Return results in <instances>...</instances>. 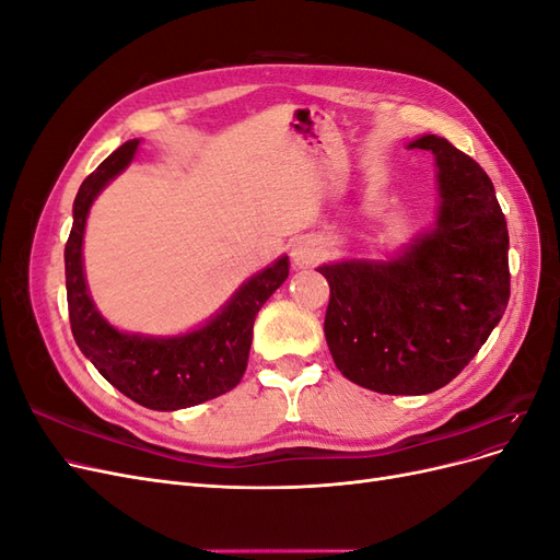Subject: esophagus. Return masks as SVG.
Listing matches in <instances>:
<instances>
[{"label":"esophagus","mask_w":560,"mask_h":560,"mask_svg":"<svg viewBox=\"0 0 560 560\" xmlns=\"http://www.w3.org/2000/svg\"><path fill=\"white\" fill-rule=\"evenodd\" d=\"M290 254H292L294 266L306 268V266H311V264H315L319 259V247L311 238H296L290 245Z\"/></svg>","instance_id":"obj_1"}]
</instances>
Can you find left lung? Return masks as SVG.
<instances>
[{"mask_svg":"<svg viewBox=\"0 0 560 560\" xmlns=\"http://www.w3.org/2000/svg\"><path fill=\"white\" fill-rule=\"evenodd\" d=\"M436 165L434 224L389 259H341L329 282L325 336L341 374L383 395L451 383L498 327L510 301V233L493 182L439 135H420Z\"/></svg>","mask_w":560,"mask_h":560,"instance_id":"8db88e82","label":"left lung"}]
</instances>
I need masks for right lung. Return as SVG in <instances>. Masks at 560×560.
I'll list each match as a JSON object with an SVG mask.
<instances>
[{
  "mask_svg": "<svg viewBox=\"0 0 560 560\" xmlns=\"http://www.w3.org/2000/svg\"><path fill=\"white\" fill-rule=\"evenodd\" d=\"M140 140L118 147L79 186L74 222L65 245V282L72 334L79 350L118 393L154 411H177L214 399L241 383L254 317L290 276L280 257L243 282L233 296L200 327L177 336H149L116 329L91 299L83 273V233L95 198L132 163Z\"/></svg>",
  "mask_w": 560,
  "mask_h": 560,
  "instance_id": "add662e5",
  "label": "right lung"
}]
</instances>
